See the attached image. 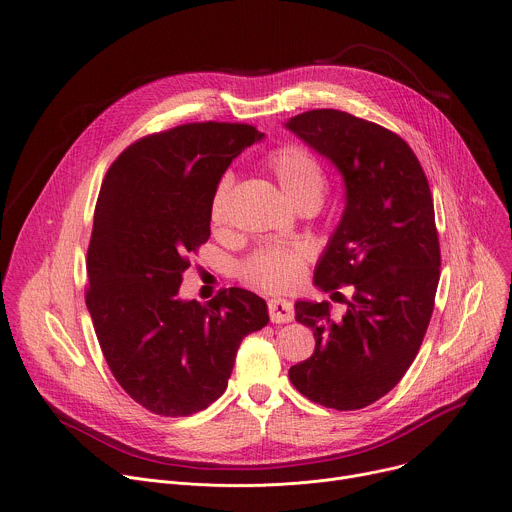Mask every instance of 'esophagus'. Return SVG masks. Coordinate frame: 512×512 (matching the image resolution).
<instances>
[{
    "label": "esophagus",
    "mask_w": 512,
    "mask_h": 512,
    "mask_svg": "<svg viewBox=\"0 0 512 512\" xmlns=\"http://www.w3.org/2000/svg\"><path fill=\"white\" fill-rule=\"evenodd\" d=\"M267 310H269V318L271 322L275 324H284V322H292L294 320V304L288 302V300H282V298H273L269 300L267 304Z\"/></svg>",
    "instance_id": "34e87169"
}]
</instances>
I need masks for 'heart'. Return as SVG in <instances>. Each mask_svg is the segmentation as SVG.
Masks as SVG:
<instances>
[{
	"mask_svg": "<svg viewBox=\"0 0 512 512\" xmlns=\"http://www.w3.org/2000/svg\"><path fill=\"white\" fill-rule=\"evenodd\" d=\"M265 169L275 177L286 198L296 206L306 200H320L327 175L320 161L302 145L290 143L277 147L265 157ZM230 190V177L224 175L214 188L210 198V222L220 226L226 212V198ZM306 251L300 247L265 245L251 253L241 265V275L245 280L265 292H290L306 275Z\"/></svg>",
	"mask_w": 512,
	"mask_h": 512,
	"instance_id": "heart-1",
	"label": "heart"
}]
</instances>
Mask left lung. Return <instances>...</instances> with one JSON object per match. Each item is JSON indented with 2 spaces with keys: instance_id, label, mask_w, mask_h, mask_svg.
I'll list each match as a JSON object with an SVG mask.
<instances>
[{
  "instance_id": "8db88e82",
  "label": "left lung",
  "mask_w": 512,
  "mask_h": 512,
  "mask_svg": "<svg viewBox=\"0 0 512 512\" xmlns=\"http://www.w3.org/2000/svg\"><path fill=\"white\" fill-rule=\"evenodd\" d=\"M286 126L335 163L347 190L314 284L355 288L341 320L329 302H296L316 347L290 380L316 404L359 410L402 380L425 339L441 267L433 196L408 143L376 122L324 108Z\"/></svg>"
}]
</instances>
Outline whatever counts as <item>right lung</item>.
Listing matches in <instances>:
<instances>
[{
  "instance_id": "add662e5",
  "label": "right lung",
  "mask_w": 512,
  "mask_h": 512,
  "mask_svg": "<svg viewBox=\"0 0 512 512\" xmlns=\"http://www.w3.org/2000/svg\"><path fill=\"white\" fill-rule=\"evenodd\" d=\"M263 134L190 122L138 138L110 165L87 249L85 304L122 390L161 416H190L226 390L241 341L269 322L253 292L177 298L190 255L210 239L216 183Z\"/></svg>"
}]
</instances>
